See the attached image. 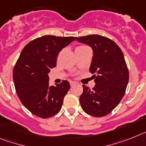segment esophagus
I'll return each instance as SVG.
<instances>
[{"label": "esophagus", "mask_w": 146, "mask_h": 146, "mask_svg": "<svg viewBox=\"0 0 146 146\" xmlns=\"http://www.w3.org/2000/svg\"><path fill=\"white\" fill-rule=\"evenodd\" d=\"M70 86H71V87H73V86H74L75 84H76V82L70 81Z\"/></svg>", "instance_id": "34e87169"}]
</instances>
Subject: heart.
Instances as JSON below:
<instances>
[{
	"label": "heart",
	"instance_id": "obj_1",
	"mask_svg": "<svg viewBox=\"0 0 146 146\" xmlns=\"http://www.w3.org/2000/svg\"><path fill=\"white\" fill-rule=\"evenodd\" d=\"M85 48H87V46H84V45H80V46H78L76 48V50H82V49Z\"/></svg>",
	"mask_w": 146,
	"mask_h": 146
}]
</instances>
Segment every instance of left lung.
<instances>
[{"instance_id": "8db88e82", "label": "left lung", "mask_w": 146, "mask_h": 146, "mask_svg": "<svg viewBox=\"0 0 146 146\" xmlns=\"http://www.w3.org/2000/svg\"><path fill=\"white\" fill-rule=\"evenodd\" d=\"M93 51L90 72L95 78L92 90L83 86L79 98L82 108L94 117L110 113L123 97L129 82V70L123 54L114 41L98 35L76 37Z\"/></svg>"}]
</instances>
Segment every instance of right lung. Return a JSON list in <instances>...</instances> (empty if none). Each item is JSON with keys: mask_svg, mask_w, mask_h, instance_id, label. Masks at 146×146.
Masks as SVG:
<instances>
[{"mask_svg": "<svg viewBox=\"0 0 146 146\" xmlns=\"http://www.w3.org/2000/svg\"><path fill=\"white\" fill-rule=\"evenodd\" d=\"M76 40L73 36L45 35L29 42L13 70L15 90L21 103L37 117L48 118L60 111L70 83L49 85L48 73L56 66L59 52Z\"/></svg>", "mask_w": 146, "mask_h": 146, "instance_id": "right-lung-1", "label": "right lung"}]
</instances>
